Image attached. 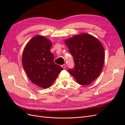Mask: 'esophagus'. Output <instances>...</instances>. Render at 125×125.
Masks as SVG:
<instances>
[{"mask_svg": "<svg viewBox=\"0 0 125 125\" xmlns=\"http://www.w3.org/2000/svg\"><path fill=\"white\" fill-rule=\"evenodd\" d=\"M62 67L63 68V69H65V68H66V65H65V64H63V65H62Z\"/></svg>", "mask_w": 125, "mask_h": 125, "instance_id": "esophagus-1", "label": "esophagus"}]
</instances>
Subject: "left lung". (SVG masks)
<instances>
[{
    "label": "left lung",
    "mask_w": 125,
    "mask_h": 125,
    "mask_svg": "<svg viewBox=\"0 0 125 125\" xmlns=\"http://www.w3.org/2000/svg\"><path fill=\"white\" fill-rule=\"evenodd\" d=\"M73 56L74 68L69 73L80 85L90 84L99 76L103 69L105 53L103 45L87 33L74 35L65 41Z\"/></svg>",
    "instance_id": "1"
}]
</instances>
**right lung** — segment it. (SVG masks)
I'll return each mask as SVG.
<instances>
[{
  "label": "right lung",
  "instance_id": "add662e5",
  "mask_svg": "<svg viewBox=\"0 0 125 125\" xmlns=\"http://www.w3.org/2000/svg\"><path fill=\"white\" fill-rule=\"evenodd\" d=\"M52 43L43 36L33 37L26 45L22 54V65L28 78L36 85L50 88L63 68L54 62L50 51Z\"/></svg>",
  "mask_w": 125,
  "mask_h": 125
}]
</instances>
